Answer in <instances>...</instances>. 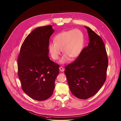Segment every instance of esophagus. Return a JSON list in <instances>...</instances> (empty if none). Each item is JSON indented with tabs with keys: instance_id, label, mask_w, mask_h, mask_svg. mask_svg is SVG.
<instances>
[{
	"instance_id": "1",
	"label": "esophagus",
	"mask_w": 121,
	"mask_h": 121,
	"mask_svg": "<svg viewBox=\"0 0 121 121\" xmlns=\"http://www.w3.org/2000/svg\"><path fill=\"white\" fill-rule=\"evenodd\" d=\"M59 69L60 70V71H61V72H63V71H64V69L63 67H60Z\"/></svg>"
}]
</instances>
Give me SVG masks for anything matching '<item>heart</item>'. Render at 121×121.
<instances>
[{
	"label": "heart",
	"instance_id": "b5f03b06",
	"mask_svg": "<svg viewBox=\"0 0 121 121\" xmlns=\"http://www.w3.org/2000/svg\"><path fill=\"white\" fill-rule=\"evenodd\" d=\"M54 42L49 45V50L52 59L58 60L62 50L65 55L60 62L65 63L69 61V58L73 60L79 55L83 45L84 36L79 29L70 30L56 35Z\"/></svg>",
	"mask_w": 121,
	"mask_h": 121
}]
</instances>
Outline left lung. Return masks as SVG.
Returning <instances> with one entry per match:
<instances>
[{
	"label": "left lung",
	"instance_id": "left-lung-1",
	"mask_svg": "<svg viewBox=\"0 0 121 121\" xmlns=\"http://www.w3.org/2000/svg\"><path fill=\"white\" fill-rule=\"evenodd\" d=\"M84 27L89 36L88 45L73 62L65 67L64 72L72 94L82 99L94 96L103 86L108 62L102 39Z\"/></svg>",
	"mask_w": 121,
	"mask_h": 121
}]
</instances>
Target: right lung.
<instances>
[{
  "label": "right lung",
  "instance_id": "right-lung-1",
  "mask_svg": "<svg viewBox=\"0 0 121 121\" xmlns=\"http://www.w3.org/2000/svg\"><path fill=\"white\" fill-rule=\"evenodd\" d=\"M51 25L34 30L25 39L17 56V74L23 91L31 98L44 101L51 97L60 65L50 60Z\"/></svg>",
  "mask_w": 121,
  "mask_h": 121
}]
</instances>
